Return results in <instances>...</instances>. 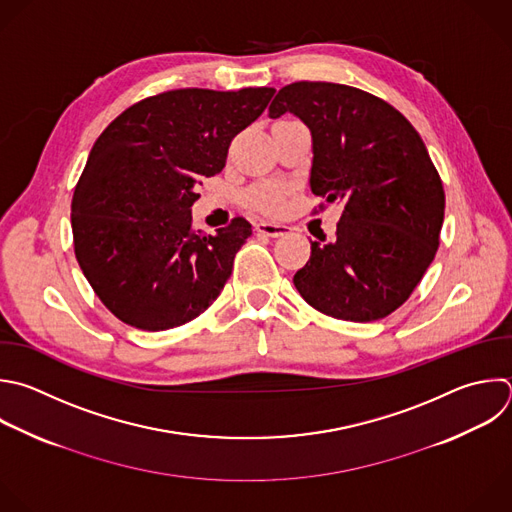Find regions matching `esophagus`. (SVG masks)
Here are the masks:
<instances>
[{
	"mask_svg": "<svg viewBox=\"0 0 512 512\" xmlns=\"http://www.w3.org/2000/svg\"><path fill=\"white\" fill-rule=\"evenodd\" d=\"M255 231L261 233V235H267V237H285L289 233V227L287 225H281V223H271V221H259L255 225Z\"/></svg>",
	"mask_w": 512,
	"mask_h": 512,
	"instance_id": "esophagus-1",
	"label": "esophagus"
}]
</instances>
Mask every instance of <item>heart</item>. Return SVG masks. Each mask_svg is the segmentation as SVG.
<instances>
[{
	"label": "heart",
	"instance_id": "1",
	"mask_svg": "<svg viewBox=\"0 0 512 512\" xmlns=\"http://www.w3.org/2000/svg\"><path fill=\"white\" fill-rule=\"evenodd\" d=\"M287 195V187L283 183H265L255 187L249 197L247 203L263 213H279L283 207Z\"/></svg>",
	"mask_w": 512,
	"mask_h": 512
}]
</instances>
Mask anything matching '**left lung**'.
<instances>
[{"mask_svg":"<svg viewBox=\"0 0 512 512\" xmlns=\"http://www.w3.org/2000/svg\"><path fill=\"white\" fill-rule=\"evenodd\" d=\"M285 112L311 130V193L344 203L335 237L311 241L293 283L325 315L382 319L412 295L440 245L444 189L426 144L394 106L344 84L283 86L269 116Z\"/></svg>","mask_w":512,"mask_h":512,"instance_id":"1","label":"left lung"}]
</instances>
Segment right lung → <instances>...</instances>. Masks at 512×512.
Here are the masks:
<instances>
[{
	"instance_id": "right-lung-1",
	"label": "right lung",
	"mask_w": 512,
	"mask_h": 512,
	"mask_svg": "<svg viewBox=\"0 0 512 512\" xmlns=\"http://www.w3.org/2000/svg\"><path fill=\"white\" fill-rule=\"evenodd\" d=\"M273 92L168 90L132 104L98 136L72 197L74 253L120 321L179 327L219 297L251 225L237 217L217 235L195 231V187L221 173L231 140Z\"/></svg>"
}]
</instances>
